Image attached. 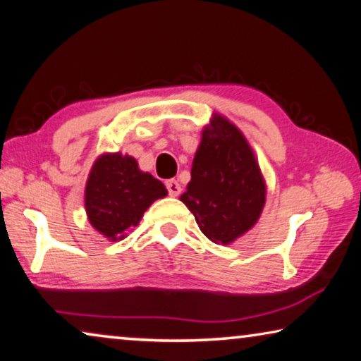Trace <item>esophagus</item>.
I'll return each mask as SVG.
<instances>
[{"instance_id":"34e87169","label":"esophagus","mask_w":361,"mask_h":361,"mask_svg":"<svg viewBox=\"0 0 361 361\" xmlns=\"http://www.w3.org/2000/svg\"><path fill=\"white\" fill-rule=\"evenodd\" d=\"M165 185H166V190H169V192H170V196H173V197L180 196L181 185L178 181H176V180H166Z\"/></svg>"}]
</instances>
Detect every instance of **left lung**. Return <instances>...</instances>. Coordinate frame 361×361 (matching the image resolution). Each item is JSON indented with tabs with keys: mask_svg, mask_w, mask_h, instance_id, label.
I'll return each instance as SVG.
<instances>
[{
	"mask_svg": "<svg viewBox=\"0 0 361 361\" xmlns=\"http://www.w3.org/2000/svg\"><path fill=\"white\" fill-rule=\"evenodd\" d=\"M266 181L245 134L214 113L191 166V181L180 199L201 232L230 245L255 227L266 204Z\"/></svg>",
	"mask_w": 361,
	"mask_h": 361,
	"instance_id": "obj_1",
	"label": "left lung"
}]
</instances>
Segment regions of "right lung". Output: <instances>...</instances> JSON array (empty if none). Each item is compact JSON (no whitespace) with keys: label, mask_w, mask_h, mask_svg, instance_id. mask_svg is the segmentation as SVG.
<instances>
[{"label":"right lung","mask_w":361,"mask_h":361,"mask_svg":"<svg viewBox=\"0 0 361 361\" xmlns=\"http://www.w3.org/2000/svg\"><path fill=\"white\" fill-rule=\"evenodd\" d=\"M166 195L164 183L139 169L131 155L106 152L90 169L84 204L97 232L110 241H120L141 222L152 202Z\"/></svg>","instance_id":"obj_1"}]
</instances>
